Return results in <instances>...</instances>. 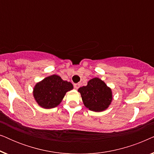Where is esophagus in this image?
I'll use <instances>...</instances> for the list:
<instances>
[{"mask_svg": "<svg viewBox=\"0 0 154 154\" xmlns=\"http://www.w3.org/2000/svg\"><path fill=\"white\" fill-rule=\"evenodd\" d=\"M80 86H81V84L80 83L74 84V88H75V89H79V88H80Z\"/></svg>", "mask_w": 154, "mask_h": 154, "instance_id": "34e87169", "label": "esophagus"}]
</instances>
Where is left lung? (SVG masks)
<instances>
[{
    "mask_svg": "<svg viewBox=\"0 0 154 154\" xmlns=\"http://www.w3.org/2000/svg\"><path fill=\"white\" fill-rule=\"evenodd\" d=\"M78 91L86 108L95 112L108 109L113 100L111 89L99 78L90 80L87 85L80 88Z\"/></svg>",
    "mask_w": 154,
    "mask_h": 154,
    "instance_id": "1",
    "label": "left lung"
}]
</instances>
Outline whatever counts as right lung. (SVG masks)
Wrapping results in <instances>:
<instances>
[{"instance_id":"obj_1","label":"right lung","mask_w":154,"mask_h":154,"mask_svg":"<svg viewBox=\"0 0 154 154\" xmlns=\"http://www.w3.org/2000/svg\"><path fill=\"white\" fill-rule=\"evenodd\" d=\"M73 88L72 83L54 74L35 84L33 94L40 106L44 109H52L57 106L66 92Z\"/></svg>"}]
</instances>
